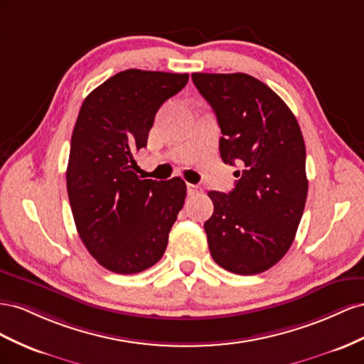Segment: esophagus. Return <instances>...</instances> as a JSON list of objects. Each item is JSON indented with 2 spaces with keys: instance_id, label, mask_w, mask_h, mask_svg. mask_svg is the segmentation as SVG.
Returning a JSON list of instances; mask_svg holds the SVG:
<instances>
[{
  "instance_id": "34e87169",
  "label": "esophagus",
  "mask_w": 364,
  "mask_h": 364,
  "mask_svg": "<svg viewBox=\"0 0 364 364\" xmlns=\"http://www.w3.org/2000/svg\"><path fill=\"white\" fill-rule=\"evenodd\" d=\"M201 192V189L198 188V186H195V184H188V195H196V193H200Z\"/></svg>"
}]
</instances>
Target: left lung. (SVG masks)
I'll use <instances>...</instances> for the list:
<instances>
[{
  "mask_svg": "<svg viewBox=\"0 0 364 364\" xmlns=\"http://www.w3.org/2000/svg\"><path fill=\"white\" fill-rule=\"evenodd\" d=\"M223 137L224 163L240 164L235 189L210 191L204 223L213 261L235 274H257L291 247L306 203V151L294 114L264 82L245 73H193Z\"/></svg>",
  "mask_w": 364,
  "mask_h": 364,
  "instance_id": "8db88e82",
  "label": "left lung"
}]
</instances>
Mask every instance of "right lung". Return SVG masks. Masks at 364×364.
Listing matches in <instances>:
<instances>
[{
  "mask_svg": "<svg viewBox=\"0 0 364 364\" xmlns=\"http://www.w3.org/2000/svg\"><path fill=\"white\" fill-rule=\"evenodd\" d=\"M189 75L124 70L92 90L73 129L67 192L90 255L117 274L157 264L183 209L186 183L140 180L136 151L146 148L155 114Z\"/></svg>",
  "mask_w": 364,
  "mask_h": 364,
  "instance_id": "add662e5",
  "label": "right lung"
}]
</instances>
